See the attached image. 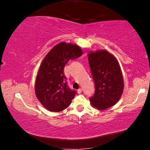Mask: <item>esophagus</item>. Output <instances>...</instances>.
<instances>
[{"label": "esophagus", "mask_w": 150, "mask_h": 150, "mask_svg": "<svg viewBox=\"0 0 150 150\" xmlns=\"http://www.w3.org/2000/svg\"><path fill=\"white\" fill-rule=\"evenodd\" d=\"M81 92H82V89L80 88V89H77V93H78V94H80Z\"/></svg>", "instance_id": "esophagus-1"}]
</instances>
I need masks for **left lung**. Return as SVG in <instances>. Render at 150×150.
<instances>
[{"label":"left lung","instance_id":"8db88e82","mask_svg":"<svg viewBox=\"0 0 150 150\" xmlns=\"http://www.w3.org/2000/svg\"><path fill=\"white\" fill-rule=\"evenodd\" d=\"M88 61L95 85V92L89 101L97 109H107L118 102L123 91L119 63L106 50L89 53Z\"/></svg>","mask_w":150,"mask_h":150}]
</instances>
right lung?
<instances>
[{"label": "right lung", "instance_id": "right-lung-1", "mask_svg": "<svg viewBox=\"0 0 150 150\" xmlns=\"http://www.w3.org/2000/svg\"><path fill=\"white\" fill-rule=\"evenodd\" d=\"M82 55V51L76 44L61 42L44 58L36 78L35 94L47 110L58 112L71 104L76 92L68 86L63 69L70 60Z\"/></svg>", "mask_w": 150, "mask_h": 150}]
</instances>
